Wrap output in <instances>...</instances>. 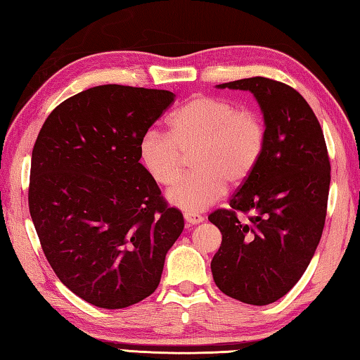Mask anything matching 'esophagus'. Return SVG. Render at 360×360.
Segmentation results:
<instances>
[{
	"label": "esophagus",
	"instance_id": "1",
	"mask_svg": "<svg viewBox=\"0 0 360 360\" xmlns=\"http://www.w3.org/2000/svg\"><path fill=\"white\" fill-rule=\"evenodd\" d=\"M185 221H186L189 225H197V224L203 222V216L199 214V212L188 211V212H185Z\"/></svg>",
	"mask_w": 360,
	"mask_h": 360
}]
</instances>
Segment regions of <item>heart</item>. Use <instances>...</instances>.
<instances>
[{"label": "heart", "mask_w": 360, "mask_h": 360, "mask_svg": "<svg viewBox=\"0 0 360 360\" xmlns=\"http://www.w3.org/2000/svg\"><path fill=\"white\" fill-rule=\"evenodd\" d=\"M266 122L258 110L199 94L175 110L169 134L149 129L139 139V158L161 186H172L191 157L194 172L169 191V200L186 211L211 207L226 183L240 186L252 177L266 149Z\"/></svg>", "instance_id": "heart-1"}]
</instances>
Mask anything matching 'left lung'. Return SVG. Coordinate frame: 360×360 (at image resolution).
<instances>
[{
    "label": "left lung",
    "instance_id": "1",
    "mask_svg": "<svg viewBox=\"0 0 360 360\" xmlns=\"http://www.w3.org/2000/svg\"><path fill=\"white\" fill-rule=\"evenodd\" d=\"M217 86L255 94L267 141L230 207L208 216L222 233L211 272L225 295L264 306L284 297L309 266L325 226L331 163L317 116L295 88L261 76Z\"/></svg>",
    "mask_w": 360,
    "mask_h": 360
}]
</instances>
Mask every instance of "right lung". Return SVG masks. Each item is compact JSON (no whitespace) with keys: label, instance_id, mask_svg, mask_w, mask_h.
I'll return each instance as SVG.
<instances>
[{"label":"right lung","instance_id":"obj_1","mask_svg":"<svg viewBox=\"0 0 360 360\" xmlns=\"http://www.w3.org/2000/svg\"><path fill=\"white\" fill-rule=\"evenodd\" d=\"M175 94L99 85L49 113L32 149L29 212L67 288L104 309L155 292L185 226L139 163V139Z\"/></svg>","mask_w":360,"mask_h":360}]
</instances>
